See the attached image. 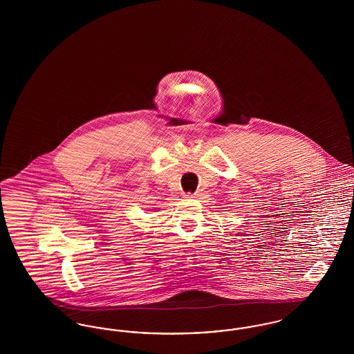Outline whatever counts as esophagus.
I'll list each match as a JSON object with an SVG mask.
<instances>
[{
    "mask_svg": "<svg viewBox=\"0 0 354 354\" xmlns=\"http://www.w3.org/2000/svg\"><path fill=\"white\" fill-rule=\"evenodd\" d=\"M185 196H187V198H195V195H191V194H187Z\"/></svg>",
    "mask_w": 354,
    "mask_h": 354,
    "instance_id": "34e87169",
    "label": "esophagus"
}]
</instances>
